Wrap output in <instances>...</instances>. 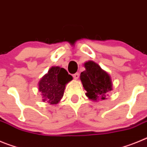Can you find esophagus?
Returning a JSON list of instances; mask_svg holds the SVG:
<instances>
[{"label":"esophagus","mask_w":147,"mask_h":147,"mask_svg":"<svg viewBox=\"0 0 147 147\" xmlns=\"http://www.w3.org/2000/svg\"><path fill=\"white\" fill-rule=\"evenodd\" d=\"M79 76H80V74H79V73H76L74 74H73V77H74V80H77L78 78H79Z\"/></svg>","instance_id":"esophagus-1"}]
</instances>
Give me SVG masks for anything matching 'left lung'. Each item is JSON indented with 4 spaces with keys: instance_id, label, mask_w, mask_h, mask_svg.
Returning <instances> with one entry per match:
<instances>
[{
    "instance_id": "8db88e82",
    "label": "left lung",
    "mask_w": 147,
    "mask_h": 147,
    "mask_svg": "<svg viewBox=\"0 0 147 147\" xmlns=\"http://www.w3.org/2000/svg\"><path fill=\"white\" fill-rule=\"evenodd\" d=\"M84 65L85 70L81 73L80 80L87 91L86 96L89 99L96 102L105 100L106 95L113 90L110 75L93 61L86 62Z\"/></svg>"
}]
</instances>
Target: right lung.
<instances>
[{
  "label": "right lung",
  "instance_id": "right-lung-1",
  "mask_svg": "<svg viewBox=\"0 0 147 147\" xmlns=\"http://www.w3.org/2000/svg\"><path fill=\"white\" fill-rule=\"evenodd\" d=\"M73 80L65 69L59 66H53L44 75L38 84L42 102L56 105L60 102L64 95L65 85Z\"/></svg>",
  "mask_w": 147,
  "mask_h": 147
}]
</instances>
